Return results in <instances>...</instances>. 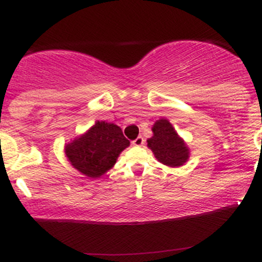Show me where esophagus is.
Wrapping results in <instances>:
<instances>
[{"label":"esophagus","instance_id":"34e87169","mask_svg":"<svg viewBox=\"0 0 262 262\" xmlns=\"http://www.w3.org/2000/svg\"><path fill=\"white\" fill-rule=\"evenodd\" d=\"M144 141H145V140H144L143 137H138L137 139L132 141V144H133L134 146H141V145H143V144H144Z\"/></svg>","mask_w":262,"mask_h":262}]
</instances>
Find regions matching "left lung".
<instances>
[{"label": "left lung", "instance_id": "1", "mask_svg": "<svg viewBox=\"0 0 262 262\" xmlns=\"http://www.w3.org/2000/svg\"><path fill=\"white\" fill-rule=\"evenodd\" d=\"M152 137L148 146L161 164L170 167L182 166L189 158V150L167 119H159L152 125Z\"/></svg>", "mask_w": 262, "mask_h": 262}]
</instances>
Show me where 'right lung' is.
I'll list each match as a JSON object with an SVG mask.
<instances>
[{"mask_svg": "<svg viewBox=\"0 0 262 262\" xmlns=\"http://www.w3.org/2000/svg\"><path fill=\"white\" fill-rule=\"evenodd\" d=\"M129 144L118 125L97 121L85 134L66 144L65 154L82 175L97 179L112 169L119 154Z\"/></svg>", "mask_w": 262, "mask_h": 262, "instance_id": "right-lung-1", "label": "right lung"}]
</instances>
